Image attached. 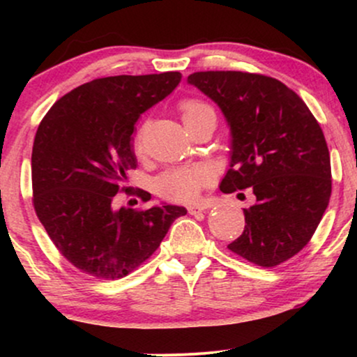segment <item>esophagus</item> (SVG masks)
<instances>
[{"instance_id":"34e87169","label":"esophagus","mask_w":357,"mask_h":357,"mask_svg":"<svg viewBox=\"0 0 357 357\" xmlns=\"http://www.w3.org/2000/svg\"><path fill=\"white\" fill-rule=\"evenodd\" d=\"M206 204H203V203H196V204H190V206H188V211L191 213V215H199V213H204L206 211Z\"/></svg>"}]
</instances>
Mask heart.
I'll list each match as a JSON object with an SVG mask.
<instances>
[{
    "label": "heart",
    "instance_id": "1",
    "mask_svg": "<svg viewBox=\"0 0 357 357\" xmlns=\"http://www.w3.org/2000/svg\"><path fill=\"white\" fill-rule=\"evenodd\" d=\"M181 114L184 124L204 116V114H215L213 109L198 99H186L181 102ZM144 132L146 126H141L132 137V149L137 155L144 153ZM215 181V171L210 166L196 165L176 167L167 171L159 179L162 195L173 202H192L199 196L203 188L210 186Z\"/></svg>",
    "mask_w": 357,
    "mask_h": 357
}]
</instances>
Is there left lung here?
Returning a JSON list of instances; mask_svg holds the SVG:
<instances>
[{
	"mask_svg": "<svg viewBox=\"0 0 357 357\" xmlns=\"http://www.w3.org/2000/svg\"><path fill=\"white\" fill-rule=\"evenodd\" d=\"M221 109L230 127V169L220 190L252 188L245 230L228 245L260 267H275L312 238L329 204L331 155L305 102L280 80L247 72L188 77Z\"/></svg>",
	"mask_w": 357,
	"mask_h": 357,
	"instance_id": "obj_1",
	"label": "left lung"
}]
</instances>
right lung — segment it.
<instances>
[{
  "label": "right lung",
  "instance_id": "1",
  "mask_svg": "<svg viewBox=\"0 0 357 357\" xmlns=\"http://www.w3.org/2000/svg\"><path fill=\"white\" fill-rule=\"evenodd\" d=\"M181 82L179 72L117 75L73 89L48 110L31 153L33 206L59 252L82 272L117 280L161 245L186 208H117L137 166L134 124ZM142 202L149 192L139 190Z\"/></svg>",
  "mask_w": 357,
  "mask_h": 357
}]
</instances>
